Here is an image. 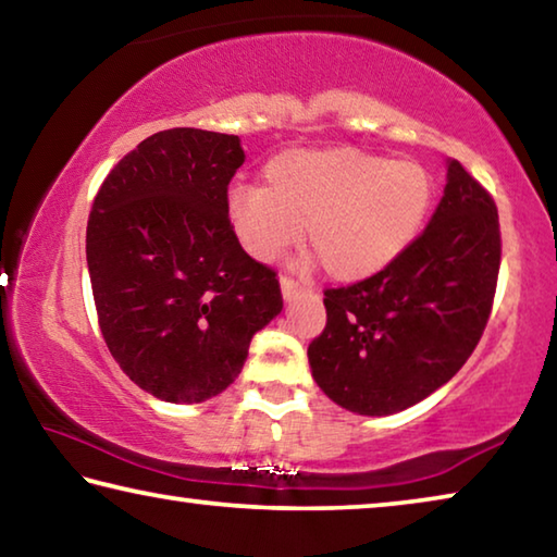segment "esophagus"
Wrapping results in <instances>:
<instances>
[{
  "label": "esophagus",
  "instance_id": "1",
  "mask_svg": "<svg viewBox=\"0 0 557 557\" xmlns=\"http://www.w3.org/2000/svg\"><path fill=\"white\" fill-rule=\"evenodd\" d=\"M280 289H282V297H285V301H292L297 295H299V282H295L292 277H280Z\"/></svg>",
  "mask_w": 557,
  "mask_h": 557
}]
</instances>
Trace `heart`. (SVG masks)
Listing matches in <instances>:
<instances>
[{
  "instance_id": "obj_1",
  "label": "heart",
  "mask_w": 557,
  "mask_h": 557,
  "mask_svg": "<svg viewBox=\"0 0 557 557\" xmlns=\"http://www.w3.org/2000/svg\"><path fill=\"white\" fill-rule=\"evenodd\" d=\"M435 178L410 159L358 149H289L265 166V186H233L225 215L243 250L275 260L305 228L329 277L366 280L388 268L425 225Z\"/></svg>"
}]
</instances>
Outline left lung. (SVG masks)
I'll return each mask as SVG.
<instances>
[{"label":"left lung","instance_id":"left-lung-1","mask_svg":"<svg viewBox=\"0 0 557 557\" xmlns=\"http://www.w3.org/2000/svg\"><path fill=\"white\" fill-rule=\"evenodd\" d=\"M498 265L496 203L449 159L445 196L410 248L373 277L324 292L326 326L307 348L312 379L373 418L425 400L482 338Z\"/></svg>","mask_w":557,"mask_h":557}]
</instances>
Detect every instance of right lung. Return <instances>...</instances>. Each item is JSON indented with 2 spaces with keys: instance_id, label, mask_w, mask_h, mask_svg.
I'll use <instances>...</instances> for the list:
<instances>
[{
  "instance_id": "add662e5",
  "label": "right lung",
  "mask_w": 557,
  "mask_h": 557,
  "mask_svg": "<svg viewBox=\"0 0 557 557\" xmlns=\"http://www.w3.org/2000/svg\"><path fill=\"white\" fill-rule=\"evenodd\" d=\"M243 162L235 135L164 129L122 157L92 201L86 258L102 338L164 403L223 393L282 312L275 272L240 248L225 215Z\"/></svg>"
}]
</instances>
